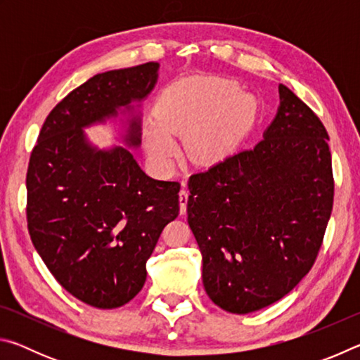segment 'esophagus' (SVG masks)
<instances>
[{"instance_id":"34e87169","label":"esophagus","mask_w":360,"mask_h":360,"mask_svg":"<svg viewBox=\"0 0 360 360\" xmlns=\"http://www.w3.org/2000/svg\"><path fill=\"white\" fill-rule=\"evenodd\" d=\"M187 200H188V191L184 182H182V188L179 191V205H181V214H184L187 210Z\"/></svg>"}]
</instances>
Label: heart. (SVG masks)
<instances>
[{
    "mask_svg": "<svg viewBox=\"0 0 360 360\" xmlns=\"http://www.w3.org/2000/svg\"><path fill=\"white\" fill-rule=\"evenodd\" d=\"M249 95L230 79L202 77L169 85L160 94L157 117L146 127V143L158 162L172 160V133L187 131V148L198 160H216L238 139L254 119Z\"/></svg>",
    "mask_w": 360,
    "mask_h": 360,
    "instance_id": "1",
    "label": "heart"
}]
</instances>
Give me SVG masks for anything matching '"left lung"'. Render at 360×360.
I'll return each instance as SVG.
<instances>
[{
    "label": "left lung",
    "instance_id": "1",
    "mask_svg": "<svg viewBox=\"0 0 360 360\" xmlns=\"http://www.w3.org/2000/svg\"><path fill=\"white\" fill-rule=\"evenodd\" d=\"M279 98L254 148L187 182V222L203 255L205 290L235 314L281 300L308 275L332 214L326 127L283 84Z\"/></svg>",
    "mask_w": 360,
    "mask_h": 360
}]
</instances>
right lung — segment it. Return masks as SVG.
Here are the masks:
<instances>
[{
	"instance_id": "1",
	"label": "right lung",
	"mask_w": 360,
	"mask_h": 360,
	"mask_svg": "<svg viewBox=\"0 0 360 360\" xmlns=\"http://www.w3.org/2000/svg\"><path fill=\"white\" fill-rule=\"evenodd\" d=\"M158 63L90 77L49 112L27 172V222L49 271L79 300L111 309L146 281V262L162 230L179 214L176 181L149 178L125 148L96 150L82 127L143 100ZM127 143L139 144V120Z\"/></svg>"
}]
</instances>
